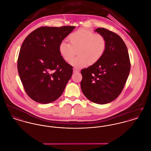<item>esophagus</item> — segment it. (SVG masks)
I'll use <instances>...</instances> for the list:
<instances>
[{
	"label": "esophagus",
	"mask_w": 151,
	"mask_h": 151,
	"mask_svg": "<svg viewBox=\"0 0 151 151\" xmlns=\"http://www.w3.org/2000/svg\"><path fill=\"white\" fill-rule=\"evenodd\" d=\"M79 72V70H78V69H76V68H74L73 69V72L74 73H78Z\"/></svg>",
	"instance_id": "34e87169"
}]
</instances>
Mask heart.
Listing matches in <instances>:
<instances>
[{
    "label": "heart",
    "instance_id": "heart-1",
    "mask_svg": "<svg viewBox=\"0 0 151 151\" xmlns=\"http://www.w3.org/2000/svg\"><path fill=\"white\" fill-rule=\"evenodd\" d=\"M69 43L62 41L58 47L60 55L76 68L93 65L98 63L104 55L107 41L104 35L95 33L85 29H79L70 34L68 37Z\"/></svg>",
    "mask_w": 151,
    "mask_h": 151
}]
</instances>
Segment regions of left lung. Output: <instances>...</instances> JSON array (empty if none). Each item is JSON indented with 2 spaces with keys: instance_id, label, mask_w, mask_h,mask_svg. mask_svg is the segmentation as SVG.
Instances as JSON below:
<instances>
[{
  "instance_id": "8db88e82",
  "label": "left lung",
  "mask_w": 151,
  "mask_h": 151,
  "mask_svg": "<svg viewBox=\"0 0 151 151\" xmlns=\"http://www.w3.org/2000/svg\"><path fill=\"white\" fill-rule=\"evenodd\" d=\"M95 32L104 35L107 47L98 63L81 70V91L97 104H108L118 96L127 81L130 70L128 49L121 37L104 27Z\"/></svg>"
}]
</instances>
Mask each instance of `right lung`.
<instances>
[{
  "label": "right lung",
  "mask_w": 151,
  "mask_h": 151,
  "mask_svg": "<svg viewBox=\"0 0 151 151\" xmlns=\"http://www.w3.org/2000/svg\"><path fill=\"white\" fill-rule=\"evenodd\" d=\"M75 27L42 26L24 40L17 68L25 92L35 102L43 104L54 102L70 79L73 67L61 57L58 47Z\"/></svg>",
  "instance_id": "right-lung-1"
}]
</instances>
